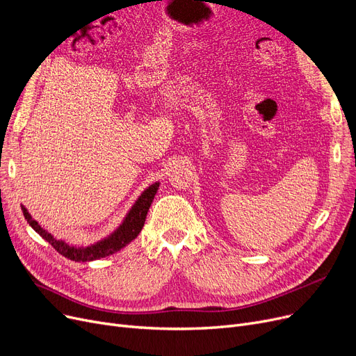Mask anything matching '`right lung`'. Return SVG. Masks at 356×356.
<instances>
[{
	"label": "right lung",
	"mask_w": 356,
	"mask_h": 356,
	"mask_svg": "<svg viewBox=\"0 0 356 356\" xmlns=\"http://www.w3.org/2000/svg\"><path fill=\"white\" fill-rule=\"evenodd\" d=\"M159 184L161 182L158 181V182L150 184L147 188H145V191L138 197L136 201H134V204L124 216L123 222L118 225L108 236H106V238H103L98 242H94L88 246H76V245L67 243L62 239H56L52 233H49L46 229H43L36 220L31 217V214L24 206H22V211L24 214V218L27 220V223L31 226V229L38 232L46 242L52 245L62 257L75 262L97 261V259L113 255V253L123 249L131 241L138 238V234L143 229L146 214L149 211L152 201L155 198V194L159 188Z\"/></svg>",
	"instance_id": "right-lung-1"
}]
</instances>
